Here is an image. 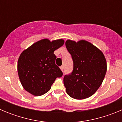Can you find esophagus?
<instances>
[{
	"instance_id": "obj_1",
	"label": "esophagus",
	"mask_w": 122,
	"mask_h": 122,
	"mask_svg": "<svg viewBox=\"0 0 122 122\" xmlns=\"http://www.w3.org/2000/svg\"><path fill=\"white\" fill-rule=\"evenodd\" d=\"M60 68V70H62V71H63V68H64V66H61Z\"/></svg>"
}]
</instances>
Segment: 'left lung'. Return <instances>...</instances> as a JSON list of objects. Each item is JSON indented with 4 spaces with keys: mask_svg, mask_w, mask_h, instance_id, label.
Segmentation results:
<instances>
[{
    "mask_svg": "<svg viewBox=\"0 0 122 122\" xmlns=\"http://www.w3.org/2000/svg\"><path fill=\"white\" fill-rule=\"evenodd\" d=\"M65 46L73 60V72L63 77L67 94L76 100L93 95L103 82L107 71L104 54L86 40H67Z\"/></svg>",
    "mask_w": 122,
    "mask_h": 122,
    "instance_id": "8db88e82",
    "label": "left lung"
}]
</instances>
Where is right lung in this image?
Segmentation results:
<instances>
[{
  "label": "right lung",
  "mask_w": 122,
  "mask_h": 122,
  "mask_svg": "<svg viewBox=\"0 0 122 122\" xmlns=\"http://www.w3.org/2000/svg\"><path fill=\"white\" fill-rule=\"evenodd\" d=\"M63 39L45 38L24 50L18 61V73L24 89L34 96L48 92L62 71L56 65L54 52L64 44Z\"/></svg>",
  "instance_id": "obj_1"
}]
</instances>
